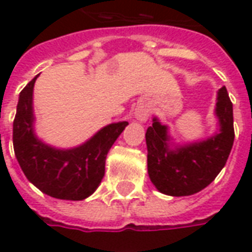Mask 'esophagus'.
Here are the masks:
<instances>
[{
	"label": "esophagus",
	"mask_w": 252,
	"mask_h": 252,
	"mask_svg": "<svg viewBox=\"0 0 252 252\" xmlns=\"http://www.w3.org/2000/svg\"><path fill=\"white\" fill-rule=\"evenodd\" d=\"M148 116H150V110H148L147 106H144V105L137 106L136 112H135V117H136L137 120L146 121L148 119Z\"/></svg>",
	"instance_id": "1"
}]
</instances>
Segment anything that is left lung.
<instances>
[{
	"label": "left lung",
	"mask_w": 252,
	"mask_h": 252,
	"mask_svg": "<svg viewBox=\"0 0 252 252\" xmlns=\"http://www.w3.org/2000/svg\"><path fill=\"white\" fill-rule=\"evenodd\" d=\"M215 115L219 132L184 146H175L167 126L154 117L153 126L146 132L147 167L150 180L160 193L174 197L198 193L225 166L235 139L232 102L225 86L217 92Z\"/></svg>",
	"instance_id": "1"
}]
</instances>
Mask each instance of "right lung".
<instances>
[{
	"instance_id": "1",
	"label": "right lung",
	"mask_w": 252,
	"mask_h": 252,
	"mask_svg": "<svg viewBox=\"0 0 252 252\" xmlns=\"http://www.w3.org/2000/svg\"><path fill=\"white\" fill-rule=\"evenodd\" d=\"M37 77L20 93L13 121L14 155L28 181L44 194L59 200H85L101 184L106 155L128 123L104 126L78 147L62 150L48 146L36 136L33 129L32 95Z\"/></svg>"
}]
</instances>
